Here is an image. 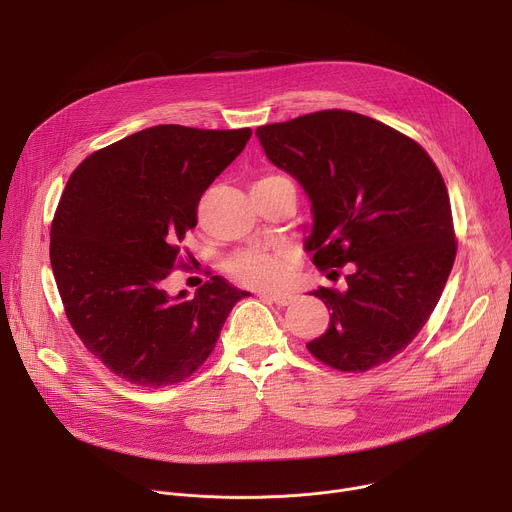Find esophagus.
Returning a JSON list of instances; mask_svg holds the SVG:
<instances>
[{"instance_id":"obj_1","label":"esophagus","mask_w":512,"mask_h":512,"mask_svg":"<svg viewBox=\"0 0 512 512\" xmlns=\"http://www.w3.org/2000/svg\"><path fill=\"white\" fill-rule=\"evenodd\" d=\"M261 298H265V300H269V302H273V304H277V306H287L291 300V294H285V291H277V294H269V291H261L259 294Z\"/></svg>"}]
</instances>
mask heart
<instances>
[{"instance_id":"obj_1","label":"heart","mask_w":512,"mask_h":512,"mask_svg":"<svg viewBox=\"0 0 512 512\" xmlns=\"http://www.w3.org/2000/svg\"><path fill=\"white\" fill-rule=\"evenodd\" d=\"M275 178H281V176H267V178H261L259 182H267ZM291 261H294V255H291V251L287 249L273 251V253L249 249L231 257L227 263V269L241 283H247L253 287H275L283 283V279L287 277Z\"/></svg>"}]
</instances>
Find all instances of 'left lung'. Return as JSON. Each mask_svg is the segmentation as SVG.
I'll return each instance as SVG.
<instances>
[{
	"instance_id": "left-lung-1",
	"label": "left lung",
	"mask_w": 512,
	"mask_h": 512,
	"mask_svg": "<svg viewBox=\"0 0 512 512\" xmlns=\"http://www.w3.org/2000/svg\"><path fill=\"white\" fill-rule=\"evenodd\" d=\"M257 137L312 200L314 265L352 269L344 291H314L332 314L310 354L344 373L389 362L429 320L456 259L440 170L415 139L344 109L261 125Z\"/></svg>"
}]
</instances>
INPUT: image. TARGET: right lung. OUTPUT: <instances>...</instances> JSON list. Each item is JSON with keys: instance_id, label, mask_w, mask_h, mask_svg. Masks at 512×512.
Returning <instances> with one entry per match:
<instances>
[{"instance_id": "1", "label": "right lung", "mask_w": 512, "mask_h": 512, "mask_svg": "<svg viewBox=\"0 0 512 512\" xmlns=\"http://www.w3.org/2000/svg\"><path fill=\"white\" fill-rule=\"evenodd\" d=\"M251 129L156 125L85 158L50 227V263L66 318L87 350L137 387L188 379L251 296L221 275L170 298L196 206L247 145Z\"/></svg>"}]
</instances>
